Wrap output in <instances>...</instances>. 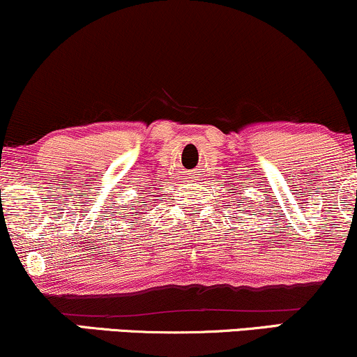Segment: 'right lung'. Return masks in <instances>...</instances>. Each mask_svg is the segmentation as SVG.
Instances as JSON below:
<instances>
[{"label": "right lung", "instance_id": "1", "mask_svg": "<svg viewBox=\"0 0 357 357\" xmlns=\"http://www.w3.org/2000/svg\"><path fill=\"white\" fill-rule=\"evenodd\" d=\"M137 203H139V202H137Z\"/></svg>", "mask_w": 357, "mask_h": 357}]
</instances>
